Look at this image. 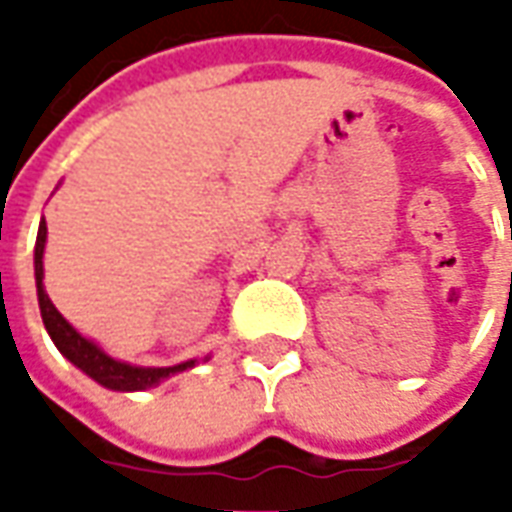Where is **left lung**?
Segmentation results:
<instances>
[{
    "label": "left lung",
    "mask_w": 512,
    "mask_h": 512,
    "mask_svg": "<svg viewBox=\"0 0 512 512\" xmlns=\"http://www.w3.org/2000/svg\"><path fill=\"white\" fill-rule=\"evenodd\" d=\"M510 238H512V233H510Z\"/></svg>",
    "instance_id": "obj_1"
}]
</instances>
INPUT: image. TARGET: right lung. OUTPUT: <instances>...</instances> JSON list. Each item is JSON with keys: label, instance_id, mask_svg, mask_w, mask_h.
Instances as JSON below:
<instances>
[{"label": "right lung", "instance_id": "1", "mask_svg": "<svg viewBox=\"0 0 512 512\" xmlns=\"http://www.w3.org/2000/svg\"><path fill=\"white\" fill-rule=\"evenodd\" d=\"M43 246H46V222H40L38 244H35V282H38V301L43 323L49 329L51 340L60 348L62 356H68L73 365L84 370L87 376L95 378L98 384L106 389H117V392H134V389H147L156 386L161 378L172 376L186 370L194 362H183L178 367H134L126 362H117L112 356H106L95 343H90L87 337L73 329L71 323L62 318L57 307L51 304L49 293L43 288Z\"/></svg>", "mask_w": 512, "mask_h": 512}]
</instances>
